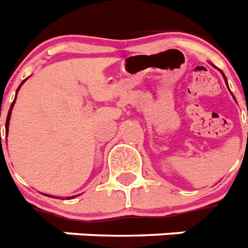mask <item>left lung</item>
<instances>
[{"label": "left lung", "instance_id": "left-lung-1", "mask_svg": "<svg viewBox=\"0 0 248 248\" xmlns=\"http://www.w3.org/2000/svg\"><path fill=\"white\" fill-rule=\"evenodd\" d=\"M211 65H213V64H211ZM213 66H214V65H213ZM219 71H220L221 74H223V78H224V80H225V84H227V86H228V80H227V78H225L224 73H223V71H221V70H219ZM228 90H229V87H228ZM232 96H233V94H232ZM233 98H234V96H233ZM234 100H235V98H234Z\"/></svg>", "mask_w": 248, "mask_h": 248}]
</instances>
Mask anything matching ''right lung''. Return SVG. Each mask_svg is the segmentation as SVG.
<instances>
[{
    "label": "right lung",
    "mask_w": 248,
    "mask_h": 248,
    "mask_svg": "<svg viewBox=\"0 0 248 248\" xmlns=\"http://www.w3.org/2000/svg\"><path fill=\"white\" fill-rule=\"evenodd\" d=\"M27 79H28V78H27ZM27 79H24L23 82L20 83V86H19V88H17V90H16V94H17V92H19V90H20V87L23 86L24 82H25V80H27ZM16 94H15V98H14V102H13V104H11V106H10V110H9V114H7V118H6V125H5V128H6V138H7V133H9L10 118H11V111H13L14 105H15V101H16ZM0 116H1V114H0ZM0 143H1V132H0ZM45 196H48V197H53V196H49V195H45ZM78 196H79V195H78ZM75 197H77V196H71V197H69V199H66V200L75 199ZM56 199H59V197H56Z\"/></svg>",
    "instance_id": "1"
}]
</instances>
